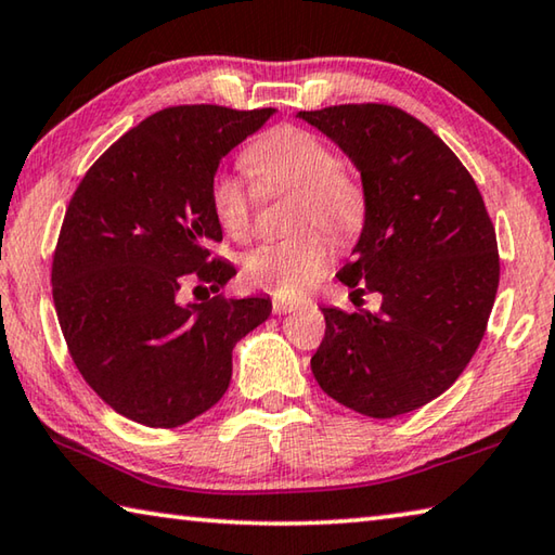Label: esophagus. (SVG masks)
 I'll use <instances>...</instances> for the list:
<instances>
[{
    "mask_svg": "<svg viewBox=\"0 0 555 555\" xmlns=\"http://www.w3.org/2000/svg\"><path fill=\"white\" fill-rule=\"evenodd\" d=\"M296 308H298V304H294V300H281V298L271 300V311H274L276 315L291 313V311H296Z\"/></svg>",
    "mask_w": 555,
    "mask_h": 555,
    "instance_id": "obj_1",
    "label": "esophagus"
}]
</instances>
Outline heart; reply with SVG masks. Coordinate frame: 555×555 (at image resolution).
<instances>
[{"instance_id": "heart-1", "label": "heart", "mask_w": 555, "mask_h": 555, "mask_svg": "<svg viewBox=\"0 0 555 555\" xmlns=\"http://www.w3.org/2000/svg\"><path fill=\"white\" fill-rule=\"evenodd\" d=\"M259 195L294 193L288 208V240L264 244L242 261V276L251 288L279 298H298L325 276L333 247L323 228L337 242H350L364 228L367 195L362 183L345 171L340 158L321 137L300 127H276L242 154ZM210 210L220 230L234 242L251 234L255 191L232 173H215Z\"/></svg>"}]
</instances>
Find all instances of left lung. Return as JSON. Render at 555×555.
<instances>
[{
  "mask_svg": "<svg viewBox=\"0 0 555 555\" xmlns=\"http://www.w3.org/2000/svg\"><path fill=\"white\" fill-rule=\"evenodd\" d=\"M298 117L350 156L367 195L337 279L352 300L383 294L379 314L323 308L313 377L347 409L401 416L440 397L482 340L500 286L492 220L460 158L403 109L364 102Z\"/></svg>",
  "mask_w": 555,
  "mask_h": 555,
  "instance_id": "8db88e82",
  "label": "left lung"
}]
</instances>
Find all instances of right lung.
I'll list each match as a JSON object with an SVG mask.
<instances>
[{
    "instance_id": "right-lung-1",
    "label": "right lung",
    "mask_w": 555,
    "mask_h": 555,
    "mask_svg": "<svg viewBox=\"0 0 555 555\" xmlns=\"http://www.w3.org/2000/svg\"><path fill=\"white\" fill-rule=\"evenodd\" d=\"M276 109L166 107L119 137L65 210L51 284L75 367L137 424L176 428L222 399L232 347L271 313L269 298L212 296L237 274L208 188L222 156ZM209 294L182 304V286Z\"/></svg>"
}]
</instances>
